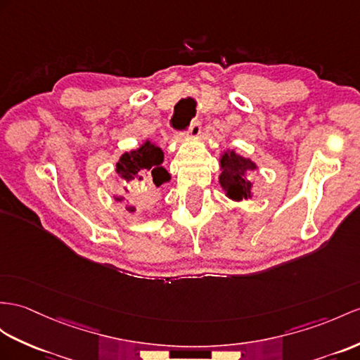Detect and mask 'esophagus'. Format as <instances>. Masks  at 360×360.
Returning <instances> with one entry per match:
<instances>
[{
	"instance_id": "34e87169",
	"label": "esophagus",
	"mask_w": 360,
	"mask_h": 360,
	"mask_svg": "<svg viewBox=\"0 0 360 360\" xmlns=\"http://www.w3.org/2000/svg\"><path fill=\"white\" fill-rule=\"evenodd\" d=\"M200 131H201V125H200L198 120H195V122H192L191 127L188 128L186 136L188 137H197L200 134Z\"/></svg>"
}]
</instances>
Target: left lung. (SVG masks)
<instances>
[{"instance_id":"obj_1","label":"left lung","mask_w":360,"mask_h":360,"mask_svg":"<svg viewBox=\"0 0 360 360\" xmlns=\"http://www.w3.org/2000/svg\"><path fill=\"white\" fill-rule=\"evenodd\" d=\"M220 185L231 200L241 201L252 197V181L249 172L257 169V165L235 151L227 150L220 159Z\"/></svg>"}]
</instances>
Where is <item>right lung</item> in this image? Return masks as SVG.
<instances>
[{"mask_svg": "<svg viewBox=\"0 0 360 360\" xmlns=\"http://www.w3.org/2000/svg\"><path fill=\"white\" fill-rule=\"evenodd\" d=\"M162 163L163 151L159 146L151 143L150 140H146V142L140 148H137V150L122 154L116 165V171L122 179L124 192H122V195L114 197V200L124 201L125 194H128V186H133L134 183H139L140 185L146 177H150L151 185L157 188L163 185L165 181H168L171 179V175L163 168ZM127 210L128 212H134L136 207L128 206Z\"/></svg>", "mask_w": 360, "mask_h": 360, "instance_id": "obj_1", "label": "right lung"}]
</instances>
